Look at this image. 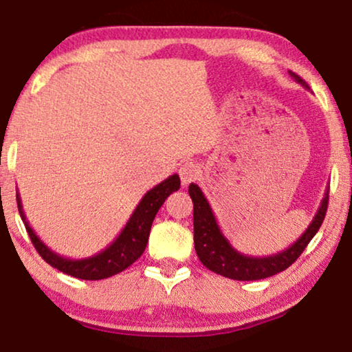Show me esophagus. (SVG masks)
<instances>
[{
  "label": "esophagus",
  "instance_id": "esophagus-1",
  "mask_svg": "<svg viewBox=\"0 0 352 352\" xmlns=\"http://www.w3.org/2000/svg\"><path fill=\"white\" fill-rule=\"evenodd\" d=\"M179 173H180L182 184L188 185L190 182H195L199 175H201V167H199V164L197 162H191V161L184 162L179 168Z\"/></svg>",
  "mask_w": 352,
  "mask_h": 352
}]
</instances>
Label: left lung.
<instances>
[{
    "label": "left lung",
    "instance_id": "1",
    "mask_svg": "<svg viewBox=\"0 0 352 352\" xmlns=\"http://www.w3.org/2000/svg\"><path fill=\"white\" fill-rule=\"evenodd\" d=\"M289 74H291L300 86L309 89V84H307L300 76H297L292 71H289ZM188 193L191 201H193V240L195 250H197L199 261H201L208 270L214 271V273L221 276H226V278L229 279H235V281H256V279L270 278V276L278 274L289 268V266L300 256V253L305 250V247L309 245V242L314 239V235L318 232L328 208L327 191V193H324V198L322 199V204H320L317 214H315L312 222H310V226L291 247L276 253V255L248 256L235 250V248L230 245L229 240L224 237V234L221 232L214 212H212L211 206H209L208 199L204 198L201 188H199L198 185L190 184Z\"/></svg>",
    "mask_w": 352,
    "mask_h": 352
}]
</instances>
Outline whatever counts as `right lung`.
Returning <instances> with one entry per match:
<instances>
[{"label":"right lung","mask_w":352,"mask_h":352,"mask_svg":"<svg viewBox=\"0 0 352 352\" xmlns=\"http://www.w3.org/2000/svg\"><path fill=\"white\" fill-rule=\"evenodd\" d=\"M180 188V177L177 173L168 177L159 185H155L153 190H149L138 204L135 211L130 217V221L126 222L122 232L117 239L110 243L109 247L104 250L96 253V255L81 258V260H71V258H65L58 255L48 248L45 243L37 237V234L34 232L32 228L29 226L28 219H25L24 209H22L21 197L19 193L17 197V209H19V214L24 221L25 229L30 240H32L35 250L38 252V255L47 261L48 265L56 268L61 273L74 276V278L86 279V281H97V279H105L110 276H115L122 273L123 270H126L128 266H131L135 261L143 255L146 243H148L151 226L155 214H157L159 208L162 206L168 195H172L173 191Z\"/></svg>","instance_id":"obj_1"}]
</instances>
